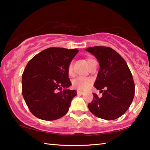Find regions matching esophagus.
<instances>
[{
    "instance_id": "1",
    "label": "esophagus",
    "mask_w": 150,
    "mask_h": 150,
    "mask_svg": "<svg viewBox=\"0 0 150 150\" xmlns=\"http://www.w3.org/2000/svg\"><path fill=\"white\" fill-rule=\"evenodd\" d=\"M77 93L78 95H83V94H84V93L82 92V91H77Z\"/></svg>"
}]
</instances>
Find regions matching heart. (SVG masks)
<instances>
[{"mask_svg": "<svg viewBox=\"0 0 150 150\" xmlns=\"http://www.w3.org/2000/svg\"><path fill=\"white\" fill-rule=\"evenodd\" d=\"M93 60L92 58H87V62L88 65L89 66L91 61ZM68 73L70 76L73 75V63L71 62L69 66H68ZM92 80L91 79L88 77H78L73 81L72 85L73 87L77 88L79 91H85L88 89L90 87V86L92 84Z\"/></svg>", "mask_w": 150, "mask_h": 150, "instance_id": "b5f03b06", "label": "heart"}]
</instances>
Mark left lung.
<instances>
[{
  "mask_svg": "<svg viewBox=\"0 0 150 150\" xmlns=\"http://www.w3.org/2000/svg\"><path fill=\"white\" fill-rule=\"evenodd\" d=\"M100 65L95 88L103 96L93 93L94 98L88 105L91 112L96 117L112 120L120 117L132 102L135 85L132 75L122 57L115 50L105 46L88 47Z\"/></svg>",
  "mask_w": 150,
  "mask_h": 150,
  "instance_id": "obj_1",
  "label": "left lung"
}]
</instances>
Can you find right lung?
Here are the masks:
<instances>
[{
	"instance_id": "add662e5",
	"label": "right lung",
	"mask_w": 150,
	"mask_h": 150,
	"mask_svg": "<svg viewBox=\"0 0 150 150\" xmlns=\"http://www.w3.org/2000/svg\"><path fill=\"white\" fill-rule=\"evenodd\" d=\"M79 50L50 47L35 55L28 63L22 77V95L35 117L54 120L69 110L75 90L71 85L68 66Z\"/></svg>"
}]
</instances>
